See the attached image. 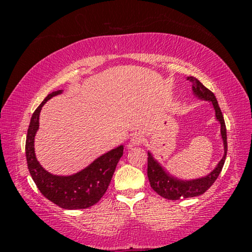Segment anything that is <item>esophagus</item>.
<instances>
[{"mask_svg": "<svg viewBox=\"0 0 252 252\" xmlns=\"http://www.w3.org/2000/svg\"><path fill=\"white\" fill-rule=\"evenodd\" d=\"M144 141V138L142 134L140 133H135L131 136L130 139V147H134V146H140L142 144Z\"/></svg>", "mask_w": 252, "mask_h": 252, "instance_id": "34e87169", "label": "esophagus"}]
</instances>
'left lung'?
<instances>
[{"label":"left lung","mask_w":252,"mask_h":252,"mask_svg":"<svg viewBox=\"0 0 252 252\" xmlns=\"http://www.w3.org/2000/svg\"><path fill=\"white\" fill-rule=\"evenodd\" d=\"M187 80H189L192 83V91L195 96L204 101H210L212 103L213 109L216 112L217 120L220 123V132L221 138L223 141V150L224 155L222 159L219 161L217 167L213 169V171L208 174L206 177L193 179V180H181L173 177L169 172L165 171L163 167L158 162L153 156L148 152V178L150 181V186L158 194L168 200H179L182 198H192L197 195L203 194L210 188L213 182L217 180L219 174L222 170L224 164L225 157H227V130H225V123L222 116V112L219 108L218 101L213 93L207 89L204 85L200 82L198 79L193 76H188Z\"/></svg>","instance_id":"obj_1"}]
</instances>
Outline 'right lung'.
Here are the masks:
<instances>
[{
	"label": "right lung",
	"mask_w": 252,
	"mask_h": 252,
	"mask_svg": "<svg viewBox=\"0 0 252 252\" xmlns=\"http://www.w3.org/2000/svg\"><path fill=\"white\" fill-rule=\"evenodd\" d=\"M61 93L62 90L50 93L32 114L28 129L27 142H25L28 168L37 189L50 201L69 210L85 209L95 204L103 197L118 162L123 155V146L104 153L87 168L72 176H55L46 171L35 157L34 138L39 130V119L42 106L51 97L61 94Z\"/></svg>",
	"instance_id": "obj_1"
}]
</instances>
